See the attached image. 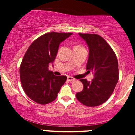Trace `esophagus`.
Here are the masks:
<instances>
[{
	"label": "esophagus",
	"mask_w": 135,
	"mask_h": 135,
	"mask_svg": "<svg viewBox=\"0 0 135 135\" xmlns=\"http://www.w3.org/2000/svg\"><path fill=\"white\" fill-rule=\"evenodd\" d=\"M75 80H76L75 78L71 77V76H68L67 77V80L69 81H75Z\"/></svg>",
	"instance_id": "obj_1"
}]
</instances>
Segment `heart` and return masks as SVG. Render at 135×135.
Masks as SVG:
<instances>
[{
    "instance_id": "obj_1",
    "label": "heart",
    "mask_w": 135,
    "mask_h": 135,
    "mask_svg": "<svg viewBox=\"0 0 135 135\" xmlns=\"http://www.w3.org/2000/svg\"><path fill=\"white\" fill-rule=\"evenodd\" d=\"M76 47H81V46H76Z\"/></svg>"
}]
</instances>
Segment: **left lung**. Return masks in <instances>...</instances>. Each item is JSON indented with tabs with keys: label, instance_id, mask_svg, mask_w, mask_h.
<instances>
[{
	"label": "left lung",
	"instance_id": "obj_1",
	"mask_svg": "<svg viewBox=\"0 0 135 135\" xmlns=\"http://www.w3.org/2000/svg\"><path fill=\"white\" fill-rule=\"evenodd\" d=\"M78 35L88 44L89 57L86 69L93 72L94 78L91 81L80 79L84 89L76 96L87 107H97L109 99L118 83V59L111 47L100 36L96 34Z\"/></svg>",
	"mask_w": 135,
	"mask_h": 135
}]
</instances>
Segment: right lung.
<instances>
[{"label":"right lung","instance_id":"right-lung-1","mask_svg":"<svg viewBox=\"0 0 135 135\" xmlns=\"http://www.w3.org/2000/svg\"><path fill=\"white\" fill-rule=\"evenodd\" d=\"M72 35L46 33L35 40L26 51L20 69L21 83L27 96L36 103L54 101L66 81V76L54 75L48 66L55 59L60 44Z\"/></svg>","mask_w":135,"mask_h":135}]
</instances>
